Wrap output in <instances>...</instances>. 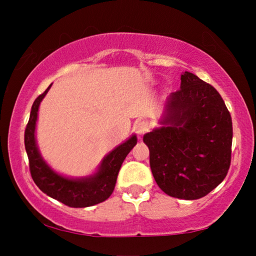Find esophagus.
Masks as SVG:
<instances>
[{
	"label": "esophagus",
	"mask_w": 256,
	"mask_h": 256,
	"mask_svg": "<svg viewBox=\"0 0 256 256\" xmlns=\"http://www.w3.org/2000/svg\"><path fill=\"white\" fill-rule=\"evenodd\" d=\"M148 129H149V126L144 121H138L134 124V130L138 136H142L144 132H148Z\"/></svg>",
	"instance_id": "1"
}]
</instances>
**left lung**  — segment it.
I'll use <instances>...</instances> for the list:
<instances>
[{
    "mask_svg": "<svg viewBox=\"0 0 256 256\" xmlns=\"http://www.w3.org/2000/svg\"><path fill=\"white\" fill-rule=\"evenodd\" d=\"M158 124L143 136L157 185L170 197H205L224 180L230 164L232 118L222 98L185 71L180 90L163 102Z\"/></svg>",
    "mask_w": 256,
    "mask_h": 256,
    "instance_id": "obj_1",
    "label": "left lung"
}]
</instances>
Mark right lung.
I'll list each match as a JSON object with an SVG mask.
<instances>
[{
	"mask_svg": "<svg viewBox=\"0 0 256 256\" xmlns=\"http://www.w3.org/2000/svg\"><path fill=\"white\" fill-rule=\"evenodd\" d=\"M51 86L52 84L34 100L24 134V144L29 158L31 177L44 194L70 208H88L96 205L106 200L113 194L120 168L126 157L138 143V138L135 134L132 135L127 141L107 154L96 172L92 174L73 178L57 172L42 157L36 140L38 110Z\"/></svg>",
	"mask_w": 256,
	"mask_h": 256,
	"instance_id": "right-lung-1",
	"label": "right lung"
}]
</instances>
